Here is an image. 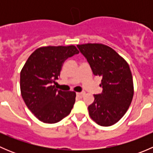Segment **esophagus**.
Wrapping results in <instances>:
<instances>
[{"mask_svg": "<svg viewBox=\"0 0 153 153\" xmlns=\"http://www.w3.org/2000/svg\"><path fill=\"white\" fill-rule=\"evenodd\" d=\"M84 94H85L84 92H77L76 95L78 97H80V98H82V97L84 95Z\"/></svg>", "mask_w": 153, "mask_h": 153, "instance_id": "esophagus-1", "label": "esophagus"}]
</instances>
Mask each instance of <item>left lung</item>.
<instances>
[{
  "label": "left lung",
  "mask_w": 153,
  "mask_h": 153,
  "mask_svg": "<svg viewBox=\"0 0 153 153\" xmlns=\"http://www.w3.org/2000/svg\"><path fill=\"white\" fill-rule=\"evenodd\" d=\"M94 75L101 77V94L88 106L91 118L98 125L109 126L124 115L133 97V81L126 61L112 48L99 44L77 45Z\"/></svg>",
  "instance_id": "1"
}]
</instances>
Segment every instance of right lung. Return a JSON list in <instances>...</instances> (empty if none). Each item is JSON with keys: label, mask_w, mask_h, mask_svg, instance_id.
I'll return each mask as SVG.
<instances>
[{"label": "right lung", "mask_w": 153, "mask_h": 153, "mask_svg": "<svg viewBox=\"0 0 153 153\" xmlns=\"http://www.w3.org/2000/svg\"><path fill=\"white\" fill-rule=\"evenodd\" d=\"M79 53L75 46L41 47L29 57L21 72V92L26 105L44 123L55 124L70 113L75 92H63L53 84L63 63Z\"/></svg>", "instance_id": "obj_1"}]
</instances>
